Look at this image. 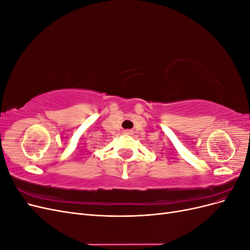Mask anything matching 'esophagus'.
<instances>
[{"label": "esophagus", "instance_id": "34e87169", "mask_svg": "<svg viewBox=\"0 0 250 250\" xmlns=\"http://www.w3.org/2000/svg\"><path fill=\"white\" fill-rule=\"evenodd\" d=\"M125 132H126V133H131V131H130V130H126Z\"/></svg>", "mask_w": 250, "mask_h": 250}]
</instances>
